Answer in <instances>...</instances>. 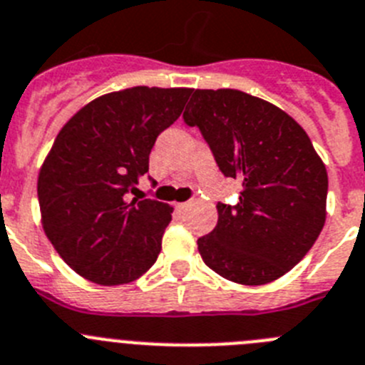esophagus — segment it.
<instances>
[{"label": "esophagus", "mask_w": 365, "mask_h": 365, "mask_svg": "<svg viewBox=\"0 0 365 365\" xmlns=\"http://www.w3.org/2000/svg\"><path fill=\"white\" fill-rule=\"evenodd\" d=\"M190 206H192V200H186V202H179V205H177V208H179L180 212H186Z\"/></svg>", "instance_id": "1"}]
</instances>
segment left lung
<instances>
[{"instance_id": "8db88e82", "label": "left lung", "mask_w": 365, "mask_h": 365, "mask_svg": "<svg viewBox=\"0 0 365 365\" xmlns=\"http://www.w3.org/2000/svg\"><path fill=\"white\" fill-rule=\"evenodd\" d=\"M197 126L224 177L242 186L237 205L217 202V226L197 240L206 266L232 282L277 280L304 259L326 222L327 172L302 126L240 90H192Z\"/></svg>"}]
</instances>
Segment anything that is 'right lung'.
Listing matches in <instances>:
<instances>
[{"label":"right lung","mask_w":365,"mask_h":365,"mask_svg":"<svg viewBox=\"0 0 365 365\" xmlns=\"http://www.w3.org/2000/svg\"><path fill=\"white\" fill-rule=\"evenodd\" d=\"M188 92L133 86L106 93L56 137L38 179L43 228L85 279L103 286L130 282L159 257L172 208L132 195L148 172L157 137L179 119Z\"/></svg>","instance_id":"obj_1"}]
</instances>
